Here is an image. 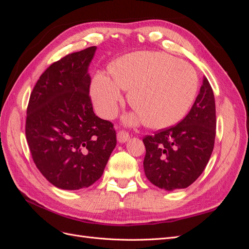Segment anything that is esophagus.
I'll list each match as a JSON object with an SVG mask.
<instances>
[{
    "label": "esophagus",
    "instance_id": "1",
    "mask_svg": "<svg viewBox=\"0 0 249 249\" xmlns=\"http://www.w3.org/2000/svg\"><path fill=\"white\" fill-rule=\"evenodd\" d=\"M129 139H130V135H129V133H127V132H125V131H119L117 133V140H118V142L124 143Z\"/></svg>",
    "mask_w": 249,
    "mask_h": 249
}]
</instances>
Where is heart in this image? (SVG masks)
I'll use <instances>...</instances> for the list:
<instances>
[{
    "label": "heart",
    "mask_w": 249,
    "mask_h": 249,
    "mask_svg": "<svg viewBox=\"0 0 249 249\" xmlns=\"http://www.w3.org/2000/svg\"><path fill=\"white\" fill-rule=\"evenodd\" d=\"M112 77L97 73L90 95L104 118H112L123 103L122 89L138 113L127 122L144 120L152 129H165L187 114L196 96L198 78L193 67L160 52L142 51L119 58L110 67Z\"/></svg>",
    "instance_id": "b5f03b06"
}]
</instances>
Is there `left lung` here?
<instances>
[{
	"label": "left lung",
	"mask_w": 249,
	"mask_h": 249,
	"mask_svg": "<svg viewBox=\"0 0 249 249\" xmlns=\"http://www.w3.org/2000/svg\"><path fill=\"white\" fill-rule=\"evenodd\" d=\"M216 109L212 87L203 77L200 91L186 117L178 124L145 136V176L155 186L173 191L198 178L212 155Z\"/></svg>",
	"instance_id": "left-lung-1"
}]
</instances>
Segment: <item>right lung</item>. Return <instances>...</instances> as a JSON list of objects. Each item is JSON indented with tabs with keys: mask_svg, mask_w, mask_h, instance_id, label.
<instances>
[{
	"mask_svg": "<svg viewBox=\"0 0 249 249\" xmlns=\"http://www.w3.org/2000/svg\"><path fill=\"white\" fill-rule=\"evenodd\" d=\"M96 47L66 55L37 81L27 108L26 137L33 161L51 184L79 190L99 179L116 145L113 124L97 117L88 67Z\"/></svg>",
	"mask_w": 249,
	"mask_h": 249,
	"instance_id": "1",
	"label": "right lung"
}]
</instances>
